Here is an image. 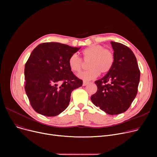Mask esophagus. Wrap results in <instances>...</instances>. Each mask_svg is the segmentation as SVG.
Segmentation results:
<instances>
[{
	"instance_id": "obj_1",
	"label": "esophagus",
	"mask_w": 157,
	"mask_h": 157,
	"mask_svg": "<svg viewBox=\"0 0 157 157\" xmlns=\"http://www.w3.org/2000/svg\"><path fill=\"white\" fill-rule=\"evenodd\" d=\"M88 83H89V82H87V81H84L83 83V86H86V85H87Z\"/></svg>"
}]
</instances>
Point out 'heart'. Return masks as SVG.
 <instances>
[{
    "label": "heart",
    "instance_id": "heart-1",
    "mask_svg": "<svg viewBox=\"0 0 157 157\" xmlns=\"http://www.w3.org/2000/svg\"><path fill=\"white\" fill-rule=\"evenodd\" d=\"M82 58L88 62L86 71L78 74V77L85 81H90L96 78L99 74H105L110 71L114 62L113 52L109 49H105L101 45H91L81 52ZM70 69L78 73L83 68V63L76 55H72L68 60Z\"/></svg>",
    "mask_w": 157,
    "mask_h": 157
}]
</instances>
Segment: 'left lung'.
<instances>
[{
	"label": "left lung",
	"mask_w": 157,
	"mask_h": 157,
	"mask_svg": "<svg viewBox=\"0 0 157 157\" xmlns=\"http://www.w3.org/2000/svg\"><path fill=\"white\" fill-rule=\"evenodd\" d=\"M114 62L109 72L95 81L97 92L92 95L94 104L109 114L125 112L137 94L140 71L137 59L125 45L111 41Z\"/></svg>",
	"instance_id": "left-lung-1"
}]
</instances>
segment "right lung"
Here are the masks:
<instances>
[{
  "instance_id": "add662e5",
  "label": "right lung",
  "mask_w": 157,
  "mask_h": 157,
  "mask_svg": "<svg viewBox=\"0 0 157 157\" xmlns=\"http://www.w3.org/2000/svg\"><path fill=\"white\" fill-rule=\"evenodd\" d=\"M80 48L59 43L39 44L25 65V90L37 113L55 117L67 108L72 90L83 85L68 65Z\"/></svg>"
}]
</instances>
